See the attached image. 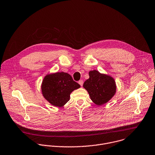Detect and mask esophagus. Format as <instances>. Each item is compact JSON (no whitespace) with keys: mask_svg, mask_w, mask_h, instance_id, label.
Segmentation results:
<instances>
[{"mask_svg":"<svg viewBox=\"0 0 155 155\" xmlns=\"http://www.w3.org/2000/svg\"><path fill=\"white\" fill-rule=\"evenodd\" d=\"M78 83L79 84V85H80L81 86H82L83 84H84V81H83L82 80H80V81L78 82Z\"/></svg>","mask_w":155,"mask_h":155,"instance_id":"esophagus-1","label":"esophagus"}]
</instances>
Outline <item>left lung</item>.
Returning a JSON list of instances; mask_svg holds the SVG:
<instances>
[{
    "instance_id": "8db88e82",
    "label": "left lung",
    "mask_w": 155,
    "mask_h": 155,
    "mask_svg": "<svg viewBox=\"0 0 155 155\" xmlns=\"http://www.w3.org/2000/svg\"><path fill=\"white\" fill-rule=\"evenodd\" d=\"M90 78L84 84L91 101L98 106L109 101L116 93V84L114 78L94 70L89 72Z\"/></svg>"
}]
</instances>
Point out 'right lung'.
<instances>
[{
	"label": "right lung",
	"instance_id": "add662e5",
	"mask_svg": "<svg viewBox=\"0 0 155 155\" xmlns=\"http://www.w3.org/2000/svg\"><path fill=\"white\" fill-rule=\"evenodd\" d=\"M81 87L67 73L47 74L41 84L43 97L52 105L62 107L70 100V94Z\"/></svg>",
	"mask_w": 155,
	"mask_h": 155
}]
</instances>
